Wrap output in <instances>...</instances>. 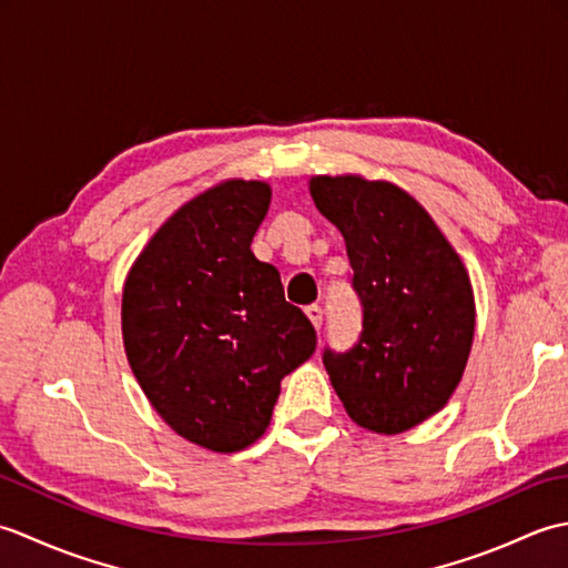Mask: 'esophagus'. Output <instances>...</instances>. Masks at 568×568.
Segmentation results:
<instances>
[{"label":"esophagus","instance_id":"obj_1","mask_svg":"<svg viewBox=\"0 0 568 568\" xmlns=\"http://www.w3.org/2000/svg\"><path fill=\"white\" fill-rule=\"evenodd\" d=\"M305 315L310 317V322L315 324V329H320L322 327V307L320 305H310V307H305Z\"/></svg>","mask_w":568,"mask_h":568}]
</instances>
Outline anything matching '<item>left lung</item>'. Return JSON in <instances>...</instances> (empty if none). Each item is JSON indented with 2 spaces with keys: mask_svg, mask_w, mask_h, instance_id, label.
<instances>
[{
  "mask_svg": "<svg viewBox=\"0 0 568 568\" xmlns=\"http://www.w3.org/2000/svg\"><path fill=\"white\" fill-rule=\"evenodd\" d=\"M310 195L346 241L364 310L358 342L344 354L324 348V368L356 425L413 429L464 376L476 327L468 273L427 210L393 183L317 175Z\"/></svg>",
  "mask_w": 568,
  "mask_h": 568,
  "instance_id": "1",
  "label": "left lung"
}]
</instances>
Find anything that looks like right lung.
<instances>
[{
	"label": "right lung",
	"instance_id": "1",
	"mask_svg": "<svg viewBox=\"0 0 568 568\" xmlns=\"http://www.w3.org/2000/svg\"><path fill=\"white\" fill-rule=\"evenodd\" d=\"M271 204L261 180H224L185 202L131 265L122 295L129 366L168 427L232 454L271 425L281 381L317 334L251 251Z\"/></svg>",
	"mask_w": 568,
	"mask_h": 568
}]
</instances>
